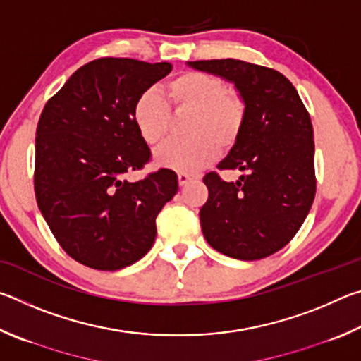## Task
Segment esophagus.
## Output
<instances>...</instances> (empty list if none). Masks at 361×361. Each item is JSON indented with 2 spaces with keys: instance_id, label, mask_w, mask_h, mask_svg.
Here are the masks:
<instances>
[{
  "instance_id": "34e87169",
  "label": "esophagus",
  "mask_w": 361,
  "mask_h": 361,
  "mask_svg": "<svg viewBox=\"0 0 361 361\" xmlns=\"http://www.w3.org/2000/svg\"><path fill=\"white\" fill-rule=\"evenodd\" d=\"M192 178H194V176L186 173V172H180V173H178V183H180V186H185L186 183H189Z\"/></svg>"
}]
</instances>
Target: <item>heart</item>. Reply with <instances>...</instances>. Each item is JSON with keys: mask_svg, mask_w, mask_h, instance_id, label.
Returning <instances> with one entry per match:
<instances>
[{"mask_svg": "<svg viewBox=\"0 0 361 361\" xmlns=\"http://www.w3.org/2000/svg\"><path fill=\"white\" fill-rule=\"evenodd\" d=\"M169 103L176 111H192L185 132L188 137L170 140L156 151L159 166L194 172L215 161L219 151H229L239 142L248 119L247 102L229 90L219 76L204 71H186L166 84ZM132 119L138 135L154 146L169 135L172 113L167 102L154 90L137 97Z\"/></svg>", "mask_w": 361, "mask_h": 361, "instance_id": "b5f03b06", "label": "heart"}]
</instances>
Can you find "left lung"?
I'll return each instance as SVG.
<instances>
[{"label":"left lung","instance_id":"8db88e82","mask_svg":"<svg viewBox=\"0 0 361 361\" xmlns=\"http://www.w3.org/2000/svg\"><path fill=\"white\" fill-rule=\"evenodd\" d=\"M234 82L248 119L237 145L218 164L242 170L235 183L204 176L209 199L200 226L219 253L255 261L283 248L301 228L315 197L314 129L298 90L277 70L235 59L188 62Z\"/></svg>","mask_w":361,"mask_h":361}]
</instances>
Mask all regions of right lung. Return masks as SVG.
<instances>
[{"label": "right lung", "instance_id": "right-lung-1", "mask_svg": "<svg viewBox=\"0 0 361 361\" xmlns=\"http://www.w3.org/2000/svg\"><path fill=\"white\" fill-rule=\"evenodd\" d=\"M172 71L167 62L105 57L73 73L47 100L36 127L35 195L66 255L99 271H118L149 252L156 218L178 191L159 169L143 180L151 151L132 119L137 97Z\"/></svg>", "mask_w": 361, "mask_h": 361}]
</instances>
